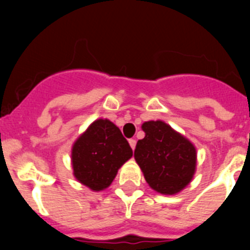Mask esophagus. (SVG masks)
<instances>
[{
  "label": "esophagus",
  "mask_w": 250,
  "mask_h": 250,
  "mask_svg": "<svg viewBox=\"0 0 250 250\" xmlns=\"http://www.w3.org/2000/svg\"><path fill=\"white\" fill-rule=\"evenodd\" d=\"M129 144H130V146H131L132 150H135V146H136V140H135V139H130Z\"/></svg>",
  "instance_id": "obj_1"
}]
</instances>
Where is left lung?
<instances>
[{
  "label": "left lung",
  "mask_w": 250,
  "mask_h": 250,
  "mask_svg": "<svg viewBox=\"0 0 250 250\" xmlns=\"http://www.w3.org/2000/svg\"><path fill=\"white\" fill-rule=\"evenodd\" d=\"M141 127L145 138L138 141L134 156L145 180L160 194L179 193L195 173V146L164 121H146Z\"/></svg>",
  "instance_id": "left-lung-1"
}]
</instances>
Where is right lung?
Wrapping results in <instances>:
<instances>
[{"instance_id": "add662e5", "label": "right lung", "mask_w": 250, "mask_h": 250, "mask_svg": "<svg viewBox=\"0 0 250 250\" xmlns=\"http://www.w3.org/2000/svg\"><path fill=\"white\" fill-rule=\"evenodd\" d=\"M131 156V147L120 129L107 119H99L72 145L74 175L91 190H104Z\"/></svg>"}]
</instances>
